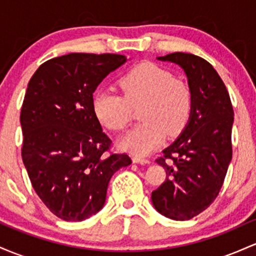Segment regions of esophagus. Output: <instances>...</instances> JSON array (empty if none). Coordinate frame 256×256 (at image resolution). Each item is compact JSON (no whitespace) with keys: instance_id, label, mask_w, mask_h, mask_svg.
Listing matches in <instances>:
<instances>
[{"instance_id":"34e87169","label":"esophagus","mask_w":256,"mask_h":256,"mask_svg":"<svg viewBox=\"0 0 256 256\" xmlns=\"http://www.w3.org/2000/svg\"><path fill=\"white\" fill-rule=\"evenodd\" d=\"M132 160H133L134 163H139V164H148V163H151L150 160L142 158V157H138V156H134Z\"/></svg>"}]
</instances>
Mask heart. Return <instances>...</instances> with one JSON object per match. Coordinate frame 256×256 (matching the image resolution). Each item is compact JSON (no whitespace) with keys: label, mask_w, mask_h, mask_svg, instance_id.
Returning a JSON list of instances; mask_svg holds the SVG:
<instances>
[{"label":"heart","mask_w":256,"mask_h":256,"mask_svg":"<svg viewBox=\"0 0 256 256\" xmlns=\"http://www.w3.org/2000/svg\"><path fill=\"white\" fill-rule=\"evenodd\" d=\"M123 96L102 92L94 98L96 118L106 128L120 132L132 118V108L140 105L142 123L129 130L120 140L122 148L145 156L156 150L166 133L175 136L188 123L192 108V94L186 83L154 62H142L120 78Z\"/></svg>","instance_id":"1"}]
</instances>
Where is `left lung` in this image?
I'll return each instance as SVG.
<instances>
[{
  "label": "left lung",
  "mask_w": 256,
  "mask_h": 256,
  "mask_svg": "<svg viewBox=\"0 0 256 256\" xmlns=\"http://www.w3.org/2000/svg\"><path fill=\"white\" fill-rule=\"evenodd\" d=\"M157 59L182 68L192 108L182 133L156 160L166 178L151 200L169 219L188 220L214 202L225 180L232 158L234 108L222 80L206 60L182 52Z\"/></svg>",
  "instance_id": "obj_1"
}]
</instances>
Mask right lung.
Wrapping results in <instances>:
<instances>
[{
    "label": "right lung",
    "mask_w": 256,
    "mask_h": 256,
    "mask_svg": "<svg viewBox=\"0 0 256 256\" xmlns=\"http://www.w3.org/2000/svg\"><path fill=\"white\" fill-rule=\"evenodd\" d=\"M126 62L120 54L70 53L43 62L28 84L22 162L42 202L65 221L96 214L111 176L132 163L128 154L108 152L112 142L93 108L98 86Z\"/></svg>",
    "instance_id": "add662e5"
}]
</instances>
